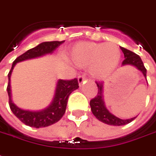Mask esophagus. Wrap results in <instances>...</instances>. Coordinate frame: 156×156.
I'll return each mask as SVG.
<instances>
[{
    "label": "esophagus",
    "mask_w": 156,
    "mask_h": 156,
    "mask_svg": "<svg viewBox=\"0 0 156 156\" xmlns=\"http://www.w3.org/2000/svg\"><path fill=\"white\" fill-rule=\"evenodd\" d=\"M86 79L84 78V76H78V84L81 86L83 83V82L85 81Z\"/></svg>",
    "instance_id": "obj_1"
}]
</instances>
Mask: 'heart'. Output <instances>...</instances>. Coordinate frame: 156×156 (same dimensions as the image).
<instances>
[{
  "label": "heart",
  "mask_w": 156,
  "mask_h": 156,
  "mask_svg": "<svg viewBox=\"0 0 156 156\" xmlns=\"http://www.w3.org/2000/svg\"><path fill=\"white\" fill-rule=\"evenodd\" d=\"M121 51L114 43L79 42L71 48L67 58L80 68H89L94 78L103 80L114 73L121 60Z\"/></svg>",
  "instance_id": "obj_1"
}]
</instances>
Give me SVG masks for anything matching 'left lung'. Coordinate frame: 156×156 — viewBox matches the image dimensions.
Wrapping results in <instances>:
<instances>
[{"mask_svg": "<svg viewBox=\"0 0 156 156\" xmlns=\"http://www.w3.org/2000/svg\"><path fill=\"white\" fill-rule=\"evenodd\" d=\"M121 50L122 51L124 54L125 59L122 63V67L124 66H133L135 67L138 70H139L146 78V68L144 66L142 60L140 56L135 54L134 52L131 51L129 50H127L123 47H121ZM97 87H98V94L94 99L90 101V107L91 112L94 114V116L96 117L99 121L108 125L112 126H122L126 124L131 122L132 121L137 117H133L130 119H121L115 115L109 112L104 101V83L102 82H97Z\"/></svg>", "mask_w": 156, "mask_h": 156, "instance_id": "obj_1", "label": "left lung"}]
</instances>
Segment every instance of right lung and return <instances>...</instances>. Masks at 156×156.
Returning a JSON list of instances; mask_svg holds the SVG:
<instances>
[{"mask_svg":"<svg viewBox=\"0 0 156 156\" xmlns=\"http://www.w3.org/2000/svg\"><path fill=\"white\" fill-rule=\"evenodd\" d=\"M63 41H48L38 44L34 48L19 55L12 63V68L8 73V84L7 94L9 96V105L11 111L22 122L29 127L40 128L51 126L59 121L65 114L67 108L68 97L73 91L78 89V83L77 78L72 80L58 79L56 83L55 94L51 102L43 110L40 111H29L19 108L12 101V91H11V76L16 64L26 60L38 58L43 55L51 54L56 48H58Z\"/></svg>","mask_w":156,"mask_h":156,"instance_id":"obj_1","label":"right lung"}]
</instances>
